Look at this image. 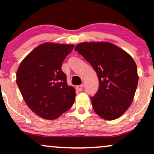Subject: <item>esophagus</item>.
Here are the masks:
<instances>
[{
  "instance_id": "34e87169",
  "label": "esophagus",
  "mask_w": 154,
  "mask_h": 154,
  "mask_svg": "<svg viewBox=\"0 0 154 154\" xmlns=\"http://www.w3.org/2000/svg\"><path fill=\"white\" fill-rule=\"evenodd\" d=\"M83 87H84V85H79L77 86V87H76V89H77V91H82L83 90Z\"/></svg>"
}]
</instances>
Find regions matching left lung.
<instances>
[{"label":"left lung","mask_w":154,"mask_h":154,"mask_svg":"<svg viewBox=\"0 0 154 154\" xmlns=\"http://www.w3.org/2000/svg\"><path fill=\"white\" fill-rule=\"evenodd\" d=\"M75 49L91 63L98 75L99 88L91 98L95 112L106 120L120 117L131 105L138 82L134 59L109 42H84Z\"/></svg>","instance_id":"left-lung-1"}]
</instances>
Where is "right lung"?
I'll return each mask as SVG.
<instances>
[{
    "mask_svg": "<svg viewBox=\"0 0 154 154\" xmlns=\"http://www.w3.org/2000/svg\"><path fill=\"white\" fill-rule=\"evenodd\" d=\"M73 44L44 43L23 59L17 72V84L27 106L45 119H56L75 100V89L68 85L62 62Z\"/></svg>",
    "mask_w": 154,
    "mask_h": 154,
    "instance_id": "1",
    "label": "right lung"
}]
</instances>
